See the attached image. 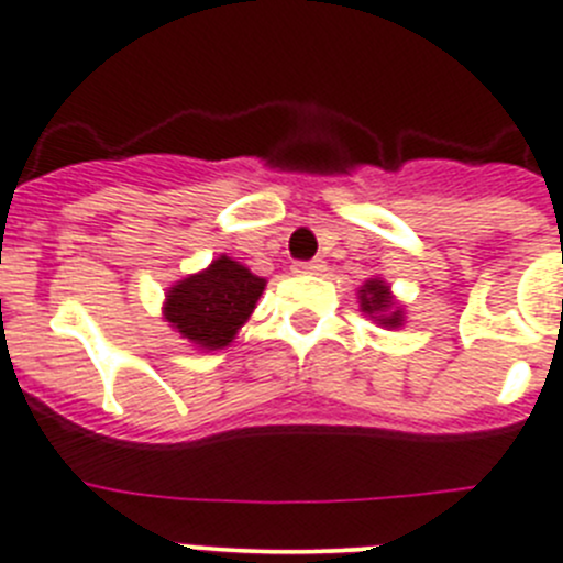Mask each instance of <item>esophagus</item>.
<instances>
[{"label": "esophagus", "instance_id": "obj_1", "mask_svg": "<svg viewBox=\"0 0 563 563\" xmlns=\"http://www.w3.org/2000/svg\"><path fill=\"white\" fill-rule=\"evenodd\" d=\"M294 272L297 275H319V272H325V261H306V263H294Z\"/></svg>", "mask_w": 563, "mask_h": 563}]
</instances>
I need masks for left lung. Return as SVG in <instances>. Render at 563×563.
Listing matches in <instances>:
<instances>
[{
  "mask_svg": "<svg viewBox=\"0 0 563 563\" xmlns=\"http://www.w3.org/2000/svg\"><path fill=\"white\" fill-rule=\"evenodd\" d=\"M356 294L362 313L373 319L376 325L393 331V328H401L407 322L404 306L395 300L393 288H389V283L384 277H369V280H364V286H358Z\"/></svg>",
  "mask_w": 563,
  "mask_h": 563,
  "instance_id": "1",
  "label": "left lung"
}]
</instances>
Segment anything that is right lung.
I'll return each instance as SVG.
<instances>
[{
    "label": "right lung",
    "mask_w": 563,
    "mask_h": 563,
    "mask_svg": "<svg viewBox=\"0 0 563 563\" xmlns=\"http://www.w3.org/2000/svg\"><path fill=\"white\" fill-rule=\"evenodd\" d=\"M263 288L266 280L244 263L219 255L165 291L162 319L199 351H224L252 317Z\"/></svg>",
    "instance_id": "add662e5"
}]
</instances>
